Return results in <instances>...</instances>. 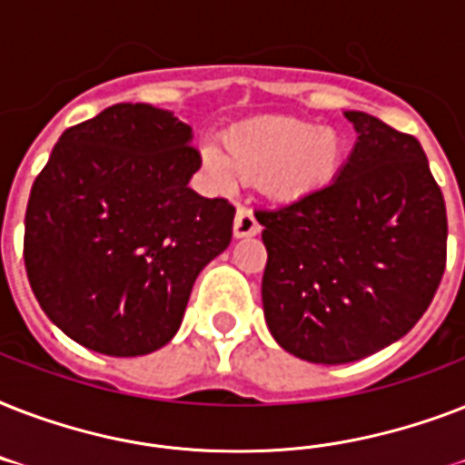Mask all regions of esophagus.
<instances>
[{"label":"esophagus","instance_id":"obj_1","mask_svg":"<svg viewBox=\"0 0 465 465\" xmlns=\"http://www.w3.org/2000/svg\"><path fill=\"white\" fill-rule=\"evenodd\" d=\"M255 233H261V224H258L253 210L239 207L236 219H233V236L236 239H246V236H255Z\"/></svg>","mask_w":465,"mask_h":465}]
</instances>
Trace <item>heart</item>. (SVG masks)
I'll list each match as a JSON object with an SVG mask.
<instances>
[{"label":"heart","mask_w":465,"mask_h":465,"mask_svg":"<svg viewBox=\"0 0 465 465\" xmlns=\"http://www.w3.org/2000/svg\"><path fill=\"white\" fill-rule=\"evenodd\" d=\"M224 156L214 147L203 149V168L219 188H229L233 175L261 183L282 203H294L328 188L342 163V140L335 130L275 118L229 130L222 140Z\"/></svg>","instance_id":"obj_1"}]
</instances>
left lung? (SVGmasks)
Instances as JSON below:
<instances>
[{
    "mask_svg": "<svg viewBox=\"0 0 465 465\" xmlns=\"http://www.w3.org/2000/svg\"><path fill=\"white\" fill-rule=\"evenodd\" d=\"M338 178L258 210L268 262L262 309L272 338L313 364H345L403 338L447 268V207L412 134L360 111Z\"/></svg>",
    "mask_w": 465,
    "mask_h": 465,
    "instance_id": "left-lung-1",
    "label": "left lung"
}]
</instances>
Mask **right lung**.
I'll return each instance as SVG.
<instances>
[{
	"label": "right lung",
	"mask_w": 465,
	"mask_h": 465,
	"mask_svg": "<svg viewBox=\"0 0 465 465\" xmlns=\"http://www.w3.org/2000/svg\"><path fill=\"white\" fill-rule=\"evenodd\" d=\"M190 125L115 104L67 127L25 207L31 290L64 335L137 357L173 338L200 270L232 241L233 204L188 188Z\"/></svg>",
	"instance_id": "obj_1"
}]
</instances>
